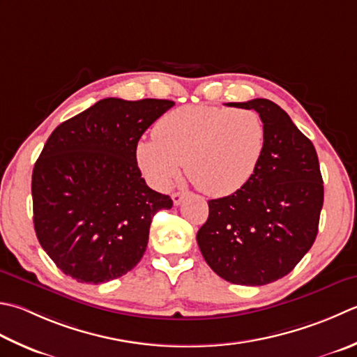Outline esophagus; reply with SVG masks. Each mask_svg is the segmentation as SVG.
<instances>
[{
	"label": "esophagus",
	"mask_w": 357,
	"mask_h": 357,
	"mask_svg": "<svg viewBox=\"0 0 357 357\" xmlns=\"http://www.w3.org/2000/svg\"><path fill=\"white\" fill-rule=\"evenodd\" d=\"M184 197H185V193H184V192H174V193L172 195L173 204H174V206H179V204H181V202H183Z\"/></svg>",
	"instance_id": "esophagus-1"
}]
</instances>
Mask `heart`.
Returning a JSON list of instances; mask_svg holds the SVG:
<instances>
[{"mask_svg": "<svg viewBox=\"0 0 357 357\" xmlns=\"http://www.w3.org/2000/svg\"><path fill=\"white\" fill-rule=\"evenodd\" d=\"M266 128L252 109L187 105L155 125V137L136 145V160L159 188L185 170L202 193L226 197L248 183L260 164Z\"/></svg>", "mask_w": 357, "mask_h": 357, "instance_id": "b5f03b06", "label": "heart"}]
</instances>
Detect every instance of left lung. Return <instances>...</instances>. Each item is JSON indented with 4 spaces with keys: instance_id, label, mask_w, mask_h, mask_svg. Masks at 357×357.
<instances>
[{
    "instance_id": "obj_1",
    "label": "left lung",
    "mask_w": 357,
    "mask_h": 357,
    "mask_svg": "<svg viewBox=\"0 0 357 357\" xmlns=\"http://www.w3.org/2000/svg\"><path fill=\"white\" fill-rule=\"evenodd\" d=\"M255 109L266 145L240 190L208 201L197 241L208 266L234 284L263 286L296 268L317 236L324 179L312 142L268 99L227 103Z\"/></svg>"
}]
</instances>
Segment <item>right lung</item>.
Segmentation results:
<instances>
[{"instance_id":"1","label":"right lung","mask_w":357,"mask_h":357,"mask_svg":"<svg viewBox=\"0 0 357 357\" xmlns=\"http://www.w3.org/2000/svg\"><path fill=\"white\" fill-rule=\"evenodd\" d=\"M173 100L116 97L60 123L32 172L37 238L66 275L107 283L127 274L149 243L153 216L169 195L146 185L136 145Z\"/></svg>"}]
</instances>
